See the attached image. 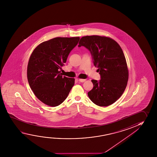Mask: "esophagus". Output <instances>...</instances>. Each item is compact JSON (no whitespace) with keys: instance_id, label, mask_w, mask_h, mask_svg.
Listing matches in <instances>:
<instances>
[{"instance_id":"1","label":"esophagus","mask_w":157,"mask_h":157,"mask_svg":"<svg viewBox=\"0 0 157 157\" xmlns=\"http://www.w3.org/2000/svg\"><path fill=\"white\" fill-rule=\"evenodd\" d=\"M79 82H84L85 81V79H79Z\"/></svg>"}]
</instances>
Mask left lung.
<instances>
[{"instance_id":"obj_1","label":"left lung","mask_w":157,"mask_h":157,"mask_svg":"<svg viewBox=\"0 0 157 157\" xmlns=\"http://www.w3.org/2000/svg\"><path fill=\"white\" fill-rule=\"evenodd\" d=\"M82 46L90 51L101 76L99 81L91 80L94 87L87 93L88 96L98 106L111 105L121 98L128 81V69L123 52L115 40L106 36H82L78 47Z\"/></svg>"}]
</instances>
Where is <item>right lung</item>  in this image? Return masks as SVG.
Wrapping results in <instances>:
<instances>
[{"instance_id":"obj_1","label":"right lung","mask_w":157,"mask_h":157,"mask_svg":"<svg viewBox=\"0 0 157 157\" xmlns=\"http://www.w3.org/2000/svg\"><path fill=\"white\" fill-rule=\"evenodd\" d=\"M79 37H57L39 44L31 54L27 66L29 85L36 98L46 105L56 107L67 98L74 78L62 76L59 70Z\"/></svg>"}]
</instances>
